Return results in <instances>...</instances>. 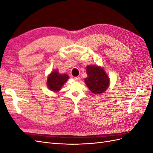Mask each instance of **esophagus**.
Here are the masks:
<instances>
[{
	"mask_svg": "<svg viewBox=\"0 0 153 153\" xmlns=\"http://www.w3.org/2000/svg\"><path fill=\"white\" fill-rule=\"evenodd\" d=\"M73 79L75 80H76V81H80L81 78L79 76H76V77H74Z\"/></svg>",
	"mask_w": 153,
	"mask_h": 153,
	"instance_id": "obj_1",
	"label": "esophagus"
}]
</instances>
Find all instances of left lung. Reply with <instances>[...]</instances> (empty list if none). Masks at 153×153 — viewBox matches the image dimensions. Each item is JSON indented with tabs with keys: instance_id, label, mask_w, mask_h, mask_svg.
Instances as JSON below:
<instances>
[{
	"instance_id": "obj_1",
	"label": "left lung",
	"mask_w": 153,
	"mask_h": 153,
	"mask_svg": "<svg viewBox=\"0 0 153 153\" xmlns=\"http://www.w3.org/2000/svg\"><path fill=\"white\" fill-rule=\"evenodd\" d=\"M87 77L84 80L89 90L95 94L103 93L109 86L110 79L101 66L95 65L86 68Z\"/></svg>"
}]
</instances>
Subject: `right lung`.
I'll return each mask as SVG.
<instances>
[{
	"instance_id": "add662e5",
	"label": "right lung",
	"mask_w": 153,
	"mask_h": 153,
	"mask_svg": "<svg viewBox=\"0 0 153 153\" xmlns=\"http://www.w3.org/2000/svg\"><path fill=\"white\" fill-rule=\"evenodd\" d=\"M67 74H59L57 70L51 73L47 78V86L48 89L53 92H58L68 80Z\"/></svg>"
}]
</instances>
